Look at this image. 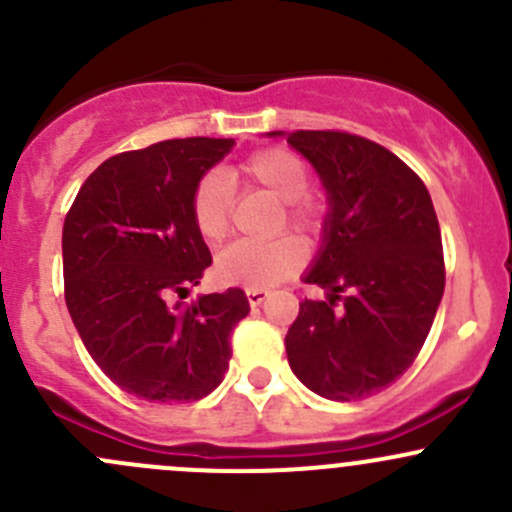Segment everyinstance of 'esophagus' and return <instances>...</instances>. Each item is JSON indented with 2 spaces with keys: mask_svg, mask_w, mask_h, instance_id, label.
Listing matches in <instances>:
<instances>
[{
  "mask_svg": "<svg viewBox=\"0 0 512 512\" xmlns=\"http://www.w3.org/2000/svg\"><path fill=\"white\" fill-rule=\"evenodd\" d=\"M267 297H270L267 289H247V302H250V307H260Z\"/></svg>",
  "mask_w": 512,
  "mask_h": 512,
  "instance_id": "1",
  "label": "esophagus"
}]
</instances>
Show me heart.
<instances>
[{
  "instance_id": "obj_1",
  "label": "heart",
  "mask_w": 512,
  "mask_h": 512,
  "mask_svg": "<svg viewBox=\"0 0 512 512\" xmlns=\"http://www.w3.org/2000/svg\"><path fill=\"white\" fill-rule=\"evenodd\" d=\"M240 178L282 203L272 232L289 227L304 242H314L324 230L327 203L309 193V165L289 148H262L240 165ZM193 223L200 237L218 245L230 235L232 188L225 175L205 173L193 190ZM307 250L297 237H275L270 242H237L220 252L215 275L220 282L245 289H270L302 270Z\"/></svg>"
}]
</instances>
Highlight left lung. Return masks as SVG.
Returning a JSON list of instances; mask_svg holds the SVG:
<instances>
[{
	"instance_id": "left-lung-1",
	"label": "left lung",
	"mask_w": 512,
	"mask_h": 512,
	"mask_svg": "<svg viewBox=\"0 0 512 512\" xmlns=\"http://www.w3.org/2000/svg\"><path fill=\"white\" fill-rule=\"evenodd\" d=\"M287 143L329 198L322 250L304 275L329 294L299 302L287 361L324 399H364L394 384L431 332L446 287L436 210L414 170L369 138L294 131Z\"/></svg>"
}]
</instances>
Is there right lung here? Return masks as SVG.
Here are the masks:
<instances>
[{
	"instance_id": "right-lung-1",
	"label": "right lung",
	"mask_w": 512,
	"mask_h": 512,
	"mask_svg": "<svg viewBox=\"0 0 512 512\" xmlns=\"http://www.w3.org/2000/svg\"><path fill=\"white\" fill-rule=\"evenodd\" d=\"M232 146V138H173L118 153L86 178L66 213V307L91 359L138 399L185 404L218 389L232 329L250 314L237 287L168 304L213 262L190 203Z\"/></svg>"
}]
</instances>
